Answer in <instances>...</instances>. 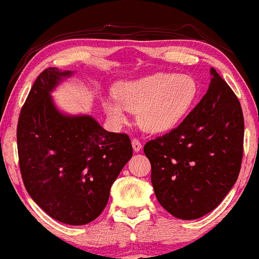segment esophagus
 <instances>
[{"label": "esophagus", "instance_id": "obj_1", "mask_svg": "<svg viewBox=\"0 0 259 259\" xmlns=\"http://www.w3.org/2000/svg\"><path fill=\"white\" fill-rule=\"evenodd\" d=\"M132 144H133V149H134L135 152H139L141 150V147H143V144L140 143L139 139H133Z\"/></svg>", "mask_w": 259, "mask_h": 259}]
</instances>
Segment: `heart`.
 <instances>
[{
    "mask_svg": "<svg viewBox=\"0 0 259 259\" xmlns=\"http://www.w3.org/2000/svg\"><path fill=\"white\" fill-rule=\"evenodd\" d=\"M114 99L103 102L108 118L115 124L126 121L125 109L138 112V123L150 134H164L176 129L198 98V84L189 75L155 73L115 88Z\"/></svg>",
    "mask_w": 259,
    "mask_h": 259,
    "instance_id": "b5f03b06",
    "label": "heart"
}]
</instances>
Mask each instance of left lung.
Returning a JSON list of instances; mask_svg holds the SVG:
<instances>
[{"instance_id": "1", "label": "left lung", "mask_w": 259, "mask_h": 259, "mask_svg": "<svg viewBox=\"0 0 259 259\" xmlns=\"http://www.w3.org/2000/svg\"><path fill=\"white\" fill-rule=\"evenodd\" d=\"M208 92L176 129L145 144L158 203L173 217L194 220L212 211L234 187L243 155L242 108L210 69Z\"/></svg>"}]
</instances>
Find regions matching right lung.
Wrapping results in <instances>:
<instances>
[{
	"label": "right lung",
	"instance_id": "1",
	"mask_svg": "<svg viewBox=\"0 0 259 259\" xmlns=\"http://www.w3.org/2000/svg\"><path fill=\"white\" fill-rule=\"evenodd\" d=\"M72 71L44 70L17 126L19 168L28 194L49 217L86 225L99 217L110 187L132 158L129 136L104 130L91 115H67L50 93Z\"/></svg>",
	"mask_w": 259,
	"mask_h": 259
}]
</instances>
